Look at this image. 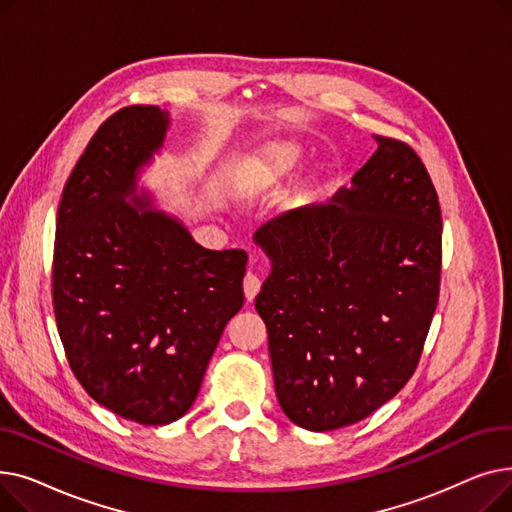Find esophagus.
I'll return each mask as SVG.
<instances>
[{
  "mask_svg": "<svg viewBox=\"0 0 512 512\" xmlns=\"http://www.w3.org/2000/svg\"><path fill=\"white\" fill-rule=\"evenodd\" d=\"M242 286H245V297L249 299V301H253L257 294H259V290H261V278L255 274V272H247V276H245V282H242Z\"/></svg>",
  "mask_w": 512,
  "mask_h": 512,
  "instance_id": "esophagus-1",
  "label": "esophagus"
}]
</instances>
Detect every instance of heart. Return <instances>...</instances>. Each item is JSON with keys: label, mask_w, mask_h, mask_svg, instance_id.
Here are the masks:
<instances>
[{"label": "heart", "mask_w": 512, "mask_h": 512, "mask_svg": "<svg viewBox=\"0 0 512 512\" xmlns=\"http://www.w3.org/2000/svg\"><path fill=\"white\" fill-rule=\"evenodd\" d=\"M301 161V147L294 143H276L265 147L253 161L251 172V188L261 191V188L278 184L286 174H290Z\"/></svg>", "instance_id": "b5f03b06"}]
</instances>
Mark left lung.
Returning a JSON list of instances; mask_svg holds the SVG:
<instances>
[{"instance_id": "left-lung-1", "label": "left lung", "mask_w": 512, "mask_h": 512, "mask_svg": "<svg viewBox=\"0 0 512 512\" xmlns=\"http://www.w3.org/2000/svg\"><path fill=\"white\" fill-rule=\"evenodd\" d=\"M378 151L328 205L255 232L272 261L255 309L276 396L311 432L353 425L405 386L440 297L442 215L423 161L373 134Z\"/></svg>"}]
</instances>
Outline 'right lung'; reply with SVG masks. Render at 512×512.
Listing matches in <instances>:
<instances>
[{
	"label": "right lung",
	"instance_id": "obj_1",
	"mask_svg": "<svg viewBox=\"0 0 512 512\" xmlns=\"http://www.w3.org/2000/svg\"><path fill=\"white\" fill-rule=\"evenodd\" d=\"M168 122L155 105H128L97 128L64 186L53 242L51 299L70 369L99 405L141 425L191 409L245 303V251L203 249L170 215L126 201Z\"/></svg>",
	"mask_w": 512,
	"mask_h": 512
}]
</instances>
